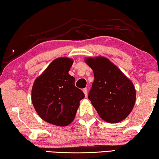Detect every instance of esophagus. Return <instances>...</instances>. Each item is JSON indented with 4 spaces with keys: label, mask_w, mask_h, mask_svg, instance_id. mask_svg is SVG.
Segmentation results:
<instances>
[{
    "label": "esophagus",
    "mask_w": 159,
    "mask_h": 159,
    "mask_svg": "<svg viewBox=\"0 0 159 159\" xmlns=\"http://www.w3.org/2000/svg\"><path fill=\"white\" fill-rule=\"evenodd\" d=\"M83 93H84L85 97H87V88H84L83 89Z\"/></svg>",
    "instance_id": "obj_1"
}]
</instances>
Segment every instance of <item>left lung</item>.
Instances as JSON below:
<instances>
[{
    "label": "left lung",
    "mask_w": 159,
    "mask_h": 159,
    "mask_svg": "<svg viewBox=\"0 0 159 159\" xmlns=\"http://www.w3.org/2000/svg\"><path fill=\"white\" fill-rule=\"evenodd\" d=\"M93 69L94 80L88 98L99 116L107 123H118L132 111L135 89L132 82L105 57L86 59Z\"/></svg>",
    "instance_id": "8db88e82"
}]
</instances>
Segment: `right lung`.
<instances>
[{
    "mask_svg": "<svg viewBox=\"0 0 159 159\" xmlns=\"http://www.w3.org/2000/svg\"><path fill=\"white\" fill-rule=\"evenodd\" d=\"M72 59L58 58L49 64L34 82L31 100L36 112L43 120L65 126L72 123L84 98L75 87L74 77L69 75Z\"/></svg>",
    "mask_w": 159,
    "mask_h": 159,
    "instance_id": "1",
    "label": "right lung"
}]
</instances>
